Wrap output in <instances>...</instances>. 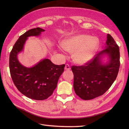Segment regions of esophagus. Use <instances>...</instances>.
<instances>
[{"instance_id": "esophagus-1", "label": "esophagus", "mask_w": 129, "mask_h": 129, "mask_svg": "<svg viewBox=\"0 0 129 129\" xmlns=\"http://www.w3.org/2000/svg\"><path fill=\"white\" fill-rule=\"evenodd\" d=\"M65 70H70V65H69V64H68L65 65Z\"/></svg>"}]
</instances>
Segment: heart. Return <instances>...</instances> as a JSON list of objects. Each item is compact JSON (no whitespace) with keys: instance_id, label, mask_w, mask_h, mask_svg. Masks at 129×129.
Here are the masks:
<instances>
[{"instance_id":"b5f03b06","label":"heart","mask_w":129,"mask_h":129,"mask_svg":"<svg viewBox=\"0 0 129 129\" xmlns=\"http://www.w3.org/2000/svg\"><path fill=\"white\" fill-rule=\"evenodd\" d=\"M63 49L72 54L73 61L79 65H85L94 57L99 45L96 37L79 34L64 40L61 44Z\"/></svg>"}]
</instances>
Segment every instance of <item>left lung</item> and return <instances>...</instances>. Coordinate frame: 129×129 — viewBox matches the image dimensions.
Masks as SVG:
<instances>
[{"mask_svg":"<svg viewBox=\"0 0 129 129\" xmlns=\"http://www.w3.org/2000/svg\"><path fill=\"white\" fill-rule=\"evenodd\" d=\"M105 49L96 54L91 61L81 66H72L74 89L83 100H91L103 95L118 74L120 62L119 47L110 34L107 35ZM108 54L109 60L106 64L101 61V56Z\"/></svg>","mask_w":129,"mask_h":129,"instance_id":"8db88e82","label":"left lung"}]
</instances>
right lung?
<instances>
[{
	"instance_id": "obj_1",
	"label": "right lung",
	"mask_w": 129,
	"mask_h": 129,
	"mask_svg": "<svg viewBox=\"0 0 129 129\" xmlns=\"http://www.w3.org/2000/svg\"><path fill=\"white\" fill-rule=\"evenodd\" d=\"M44 31L36 28L21 35L14 45L9 56L10 75L16 88L26 97L37 100L46 99L53 94L65 67V64L55 65L48 59L41 60L30 68L19 62L17 55L23 50L28 37L39 36Z\"/></svg>"
}]
</instances>
